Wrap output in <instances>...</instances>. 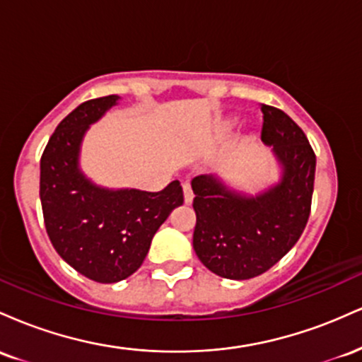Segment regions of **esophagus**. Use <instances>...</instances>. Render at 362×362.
Returning a JSON list of instances; mask_svg holds the SVG:
<instances>
[{
	"mask_svg": "<svg viewBox=\"0 0 362 362\" xmlns=\"http://www.w3.org/2000/svg\"><path fill=\"white\" fill-rule=\"evenodd\" d=\"M182 189H184V201H185V204H190V202H192V199H194L192 187H190L189 182H184Z\"/></svg>",
	"mask_w": 362,
	"mask_h": 362,
	"instance_id": "esophagus-1",
	"label": "esophagus"
}]
</instances>
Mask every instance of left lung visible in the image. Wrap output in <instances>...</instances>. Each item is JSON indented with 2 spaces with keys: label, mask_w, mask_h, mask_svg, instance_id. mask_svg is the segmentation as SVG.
<instances>
[{
  "label": "left lung",
  "mask_w": 362,
  "mask_h": 362,
  "mask_svg": "<svg viewBox=\"0 0 362 362\" xmlns=\"http://www.w3.org/2000/svg\"><path fill=\"white\" fill-rule=\"evenodd\" d=\"M262 141L274 146L284 167L281 184L259 197L230 192L218 178L192 180L199 260L224 279L260 276L296 245L313 197L317 156L301 127L281 109L260 103Z\"/></svg>",
  "instance_id": "1"
}]
</instances>
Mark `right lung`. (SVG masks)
<instances>
[{
	"label": "right lung",
	"mask_w": 362,
	"mask_h": 362,
	"mask_svg": "<svg viewBox=\"0 0 362 362\" xmlns=\"http://www.w3.org/2000/svg\"><path fill=\"white\" fill-rule=\"evenodd\" d=\"M117 100V95H107L78 105L61 120L40 158V204L49 240L74 271L103 284L138 271L158 228L184 204L178 180L160 192H114L81 175L83 134Z\"/></svg>",
	"instance_id": "1"
}]
</instances>
